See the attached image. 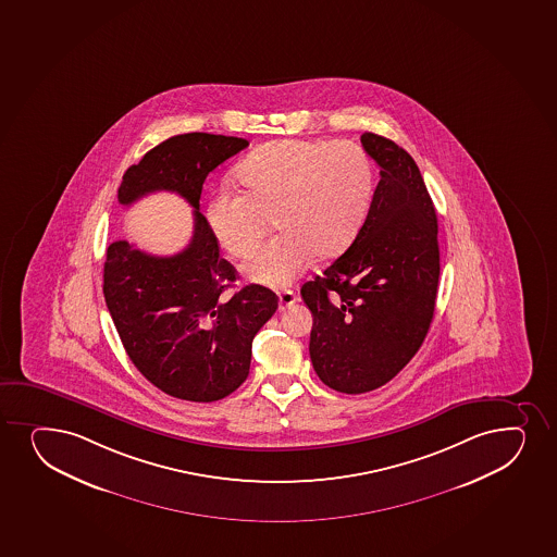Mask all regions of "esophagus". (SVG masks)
I'll return each instance as SVG.
<instances>
[{
  "instance_id": "1",
  "label": "esophagus",
  "mask_w": 557,
  "mask_h": 557,
  "mask_svg": "<svg viewBox=\"0 0 557 557\" xmlns=\"http://www.w3.org/2000/svg\"><path fill=\"white\" fill-rule=\"evenodd\" d=\"M295 301H297V295H295L294 289H282V292H278V307H281V310L292 307Z\"/></svg>"
}]
</instances>
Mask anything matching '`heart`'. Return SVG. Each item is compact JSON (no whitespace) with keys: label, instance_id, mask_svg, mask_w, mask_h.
Here are the masks:
<instances>
[{"label":"heart","instance_id":"b5f03b06","mask_svg":"<svg viewBox=\"0 0 557 557\" xmlns=\"http://www.w3.org/2000/svg\"><path fill=\"white\" fill-rule=\"evenodd\" d=\"M244 191L221 186L206 205V224L221 247L247 258L262 242L268 218L278 232L245 275L288 286L315 258L346 250L364 224L373 197V165L351 141L282 139L256 148L236 171Z\"/></svg>","mask_w":557,"mask_h":557}]
</instances>
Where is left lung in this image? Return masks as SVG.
Returning a JSON list of instances; mask_svg holds the SVG:
<instances>
[{
  "instance_id": "obj_1",
  "label": "left lung",
  "mask_w": 557,
  "mask_h": 557,
  "mask_svg": "<svg viewBox=\"0 0 557 557\" xmlns=\"http://www.w3.org/2000/svg\"><path fill=\"white\" fill-rule=\"evenodd\" d=\"M381 166L351 247L302 284L313 315L310 358L336 392L364 394L414 357L435 312L441 276L435 206L410 153L383 135L360 137Z\"/></svg>"
}]
</instances>
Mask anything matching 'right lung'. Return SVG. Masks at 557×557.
<instances>
[{"label":"right lung","mask_w":557,"mask_h":557,"mask_svg":"<svg viewBox=\"0 0 557 557\" xmlns=\"http://www.w3.org/2000/svg\"><path fill=\"white\" fill-rule=\"evenodd\" d=\"M249 147L242 137L174 135L122 176L119 202L173 191L193 206L195 228L186 249L152 256L113 242L103 263V297L122 346L143 375L169 396L210 404L249 375L252 339L278 308L271 289L249 284L228 297L236 269L200 213L206 176Z\"/></svg>","instance_id":"obj_1"}]
</instances>
